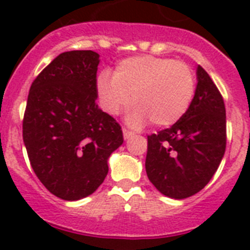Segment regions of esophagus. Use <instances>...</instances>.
Returning a JSON list of instances; mask_svg holds the SVG:
<instances>
[{"label": "esophagus", "mask_w": 250, "mask_h": 250, "mask_svg": "<svg viewBox=\"0 0 250 250\" xmlns=\"http://www.w3.org/2000/svg\"><path fill=\"white\" fill-rule=\"evenodd\" d=\"M135 133L132 132V131H129V129L127 128H123V136H125V139H129V137H132Z\"/></svg>", "instance_id": "1"}]
</instances>
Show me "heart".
<instances>
[{"label": "heart", "instance_id": "1", "mask_svg": "<svg viewBox=\"0 0 250 250\" xmlns=\"http://www.w3.org/2000/svg\"><path fill=\"white\" fill-rule=\"evenodd\" d=\"M196 90L189 64L156 56L131 57L121 61L114 74L102 71L97 93L106 113L118 115L131 101L132 125L152 121L154 125H175L188 111Z\"/></svg>", "mask_w": 250, "mask_h": 250}]
</instances>
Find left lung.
<instances>
[{
    "label": "left lung",
    "instance_id": "obj_1",
    "mask_svg": "<svg viewBox=\"0 0 250 250\" xmlns=\"http://www.w3.org/2000/svg\"><path fill=\"white\" fill-rule=\"evenodd\" d=\"M226 107L209 74L197 67V86L188 111L170 128L148 136L145 170L165 196L187 198L210 182L226 150Z\"/></svg>",
    "mask_w": 250,
    "mask_h": 250
}]
</instances>
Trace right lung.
I'll return each instance as SVG.
<instances>
[{
	"label": "right lung",
	"instance_id": "right-lung-1",
	"mask_svg": "<svg viewBox=\"0 0 250 250\" xmlns=\"http://www.w3.org/2000/svg\"><path fill=\"white\" fill-rule=\"evenodd\" d=\"M98 54L71 50L33 80L23 117V141L35 174L66 201L89 196L105 180L122 127L97 105Z\"/></svg>",
	"mask_w": 250,
	"mask_h": 250
}]
</instances>
